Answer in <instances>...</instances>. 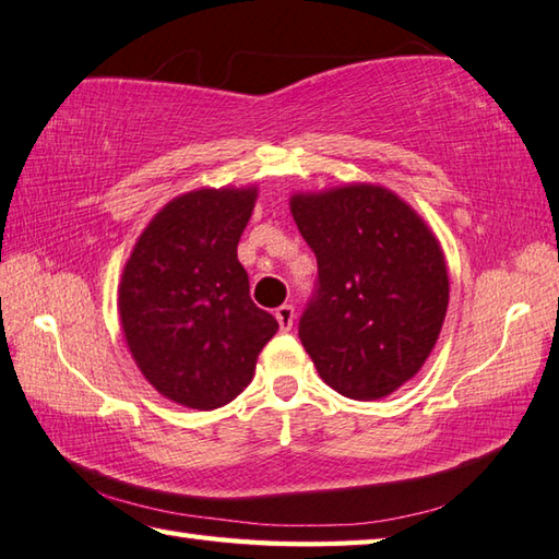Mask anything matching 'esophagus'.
<instances>
[{
	"mask_svg": "<svg viewBox=\"0 0 559 559\" xmlns=\"http://www.w3.org/2000/svg\"><path fill=\"white\" fill-rule=\"evenodd\" d=\"M293 320H295L293 305H281V308L276 310V322H278V326H281V332H290Z\"/></svg>",
	"mask_w": 559,
	"mask_h": 559,
	"instance_id": "34e87169",
	"label": "esophagus"
}]
</instances>
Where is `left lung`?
I'll use <instances>...</instances> for the list:
<instances>
[{
  "instance_id": "obj_1",
  "label": "left lung",
  "mask_w": 559,
  "mask_h": 559,
  "mask_svg": "<svg viewBox=\"0 0 559 559\" xmlns=\"http://www.w3.org/2000/svg\"><path fill=\"white\" fill-rule=\"evenodd\" d=\"M290 213L320 271L298 330L317 373L344 397L392 395L441 334L451 293L441 242L376 183L293 193Z\"/></svg>"
}]
</instances>
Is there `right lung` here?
<instances>
[{"mask_svg":"<svg viewBox=\"0 0 559 559\" xmlns=\"http://www.w3.org/2000/svg\"><path fill=\"white\" fill-rule=\"evenodd\" d=\"M257 186L199 189L171 199L142 229L118 286L130 356L159 395L211 412L254 378L278 322L249 298L237 242Z\"/></svg>","mask_w":559,"mask_h":559,"instance_id":"add662e5","label":"right lung"}]
</instances>
